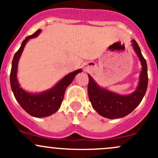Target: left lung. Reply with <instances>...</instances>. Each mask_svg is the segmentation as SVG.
Returning a JSON list of instances; mask_svg holds the SVG:
<instances>
[{
	"instance_id": "1",
	"label": "left lung",
	"mask_w": 158,
	"mask_h": 158,
	"mask_svg": "<svg viewBox=\"0 0 158 158\" xmlns=\"http://www.w3.org/2000/svg\"><path fill=\"white\" fill-rule=\"evenodd\" d=\"M131 43L142 65L139 84L132 94L127 96L118 95L106 89L100 88L92 77L88 75L87 90L90 103L94 110L106 118H118L128 115L139 105L147 90L148 81L147 63L135 40H131Z\"/></svg>"
}]
</instances>
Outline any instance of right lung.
Listing matches in <instances>:
<instances>
[{
  "label": "right lung",
  "mask_w": 158,
  "mask_h": 158,
  "mask_svg": "<svg viewBox=\"0 0 158 158\" xmlns=\"http://www.w3.org/2000/svg\"><path fill=\"white\" fill-rule=\"evenodd\" d=\"M40 32L41 30H38L32 35H29L23 40L21 44L20 48L14 55L12 61L10 76L11 89L16 100L27 113L38 118L48 116L58 111L62 103L66 88L72 82L76 74L81 72V70L79 69L70 73L63 77L51 90H47L42 94H30L19 87L17 79V64H18L19 57L22 52L23 51L27 42L30 39L37 36Z\"/></svg>",
  "instance_id": "right-lung-1"
}]
</instances>
